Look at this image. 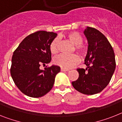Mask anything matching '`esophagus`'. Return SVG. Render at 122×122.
I'll use <instances>...</instances> for the list:
<instances>
[{
	"label": "esophagus",
	"instance_id": "34e87169",
	"mask_svg": "<svg viewBox=\"0 0 122 122\" xmlns=\"http://www.w3.org/2000/svg\"><path fill=\"white\" fill-rule=\"evenodd\" d=\"M68 70H69V69H65V68H63V67H61V71H67Z\"/></svg>",
	"mask_w": 122,
	"mask_h": 122
}]
</instances>
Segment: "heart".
<instances>
[{
    "label": "heart",
    "mask_w": 122,
    "mask_h": 122,
    "mask_svg": "<svg viewBox=\"0 0 122 122\" xmlns=\"http://www.w3.org/2000/svg\"><path fill=\"white\" fill-rule=\"evenodd\" d=\"M67 38L74 45L75 50L81 55H85L87 53L86 48L82 45V38L79 33L72 31L66 35ZM59 40L55 38L50 44V50L52 54H56L58 51ZM79 58L76 55H60L54 59V63L65 69H69L77 65L79 62Z\"/></svg>",
    "instance_id": "heart-1"
}]
</instances>
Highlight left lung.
<instances>
[{
  "mask_svg": "<svg viewBox=\"0 0 122 122\" xmlns=\"http://www.w3.org/2000/svg\"><path fill=\"white\" fill-rule=\"evenodd\" d=\"M88 42L85 58L86 69H77L79 77L72 82L79 92L93 95L106 87L115 69V54L111 45L104 35L96 28L87 26L84 31Z\"/></svg>",
  "mask_w": 122,
  "mask_h": 122,
  "instance_id": "left-lung-1",
  "label": "left lung"
}]
</instances>
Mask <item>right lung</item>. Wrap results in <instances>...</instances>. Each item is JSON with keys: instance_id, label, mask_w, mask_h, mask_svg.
<instances>
[{"instance_id": "right-lung-1", "label": "right lung", "mask_w": 122, "mask_h": 122, "mask_svg": "<svg viewBox=\"0 0 122 122\" xmlns=\"http://www.w3.org/2000/svg\"><path fill=\"white\" fill-rule=\"evenodd\" d=\"M57 36L53 32L38 31L24 38L14 52L10 74L21 92L31 97H40L50 92L60 67L53 65L40 69L41 64L50 63V46Z\"/></svg>"}]
</instances>
